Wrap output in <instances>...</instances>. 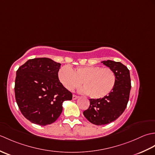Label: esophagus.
<instances>
[{
  "label": "esophagus",
  "instance_id": "obj_1",
  "mask_svg": "<svg viewBox=\"0 0 155 155\" xmlns=\"http://www.w3.org/2000/svg\"><path fill=\"white\" fill-rule=\"evenodd\" d=\"M79 97L78 96H77V95H76V94H73L72 95V99L73 100H75V99H77V98Z\"/></svg>",
  "mask_w": 155,
  "mask_h": 155
}]
</instances>
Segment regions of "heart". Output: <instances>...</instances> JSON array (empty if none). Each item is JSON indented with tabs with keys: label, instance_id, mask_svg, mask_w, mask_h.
Masks as SVG:
<instances>
[{
	"label": "heart",
	"instance_id": "heart-1",
	"mask_svg": "<svg viewBox=\"0 0 155 155\" xmlns=\"http://www.w3.org/2000/svg\"><path fill=\"white\" fill-rule=\"evenodd\" d=\"M58 77L62 86L72 91L80 86L83 91L94 99H99L109 94L113 90L117 81L116 74L111 68L99 66H83L69 68L61 67Z\"/></svg>",
	"mask_w": 155,
	"mask_h": 155
}]
</instances>
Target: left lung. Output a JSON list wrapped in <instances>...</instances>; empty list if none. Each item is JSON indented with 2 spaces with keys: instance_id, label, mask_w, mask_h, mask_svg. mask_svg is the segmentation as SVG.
<instances>
[{
  "instance_id": "1",
  "label": "left lung",
  "mask_w": 155,
  "mask_h": 155,
  "mask_svg": "<svg viewBox=\"0 0 155 155\" xmlns=\"http://www.w3.org/2000/svg\"><path fill=\"white\" fill-rule=\"evenodd\" d=\"M113 70L117 81L113 90L104 98H91L90 106L83 114L91 123L104 125L111 123L123 114L127 107L131 88L130 72L120 62L108 60L101 62Z\"/></svg>"
}]
</instances>
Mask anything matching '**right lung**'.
<instances>
[{
    "instance_id": "obj_1",
    "label": "right lung",
    "mask_w": 155,
    "mask_h": 155,
    "mask_svg": "<svg viewBox=\"0 0 155 155\" xmlns=\"http://www.w3.org/2000/svg\"><path fill=\"white\" fill-rule=\"evenodd\" d=\"M61 64L48 58L27 61L16 71L15 93L20 110L31 123L50 124L60 116L62 103L72 94L58 77Z\"/></svg>"
}]
</instances>
